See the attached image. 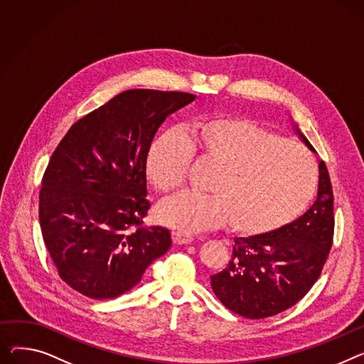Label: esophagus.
Segmentation results:
<instances>
[{
  "label": "esophagus",
  "instance_id": "obj_1",
  "mask_svg": "<svg viewBox=\"0 0 364 364\" xmlns=\"http://www.w3.org/2000/svg\"><path fill=\"white\" fill-rule=\"evenodd\" d=\"M193 240H195V238H193V235H190V234H184V232H180V231L173 232V241L176 245H188V243H191Z\"/></svg>",
  "mask_w": 364,
  "mask_h": 364
}]
</instances>
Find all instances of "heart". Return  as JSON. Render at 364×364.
Segmentation results:
<instances>
[{"mask_svg": "<svg viewBox=\"0 0 364 364\" xmlns=\"http://www.w3.org/2000/svg\"><path fill=\"white\" fill-rule=\"evenodd\" d=\"M191 154L212 159L208 193L183 191L158 208L161 223L202 231L227 223L243 234H260L289 223L310 200L316 165L300 143L243 117L199 119L184 130L159 136L146 173L159 193L177 190Z\"/></svg>", "mask_w": 364, "mask_h": 364, "instance_id": "obj_1", "label": "heart"}]
</instances>
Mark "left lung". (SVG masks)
Segmentation results:
<instances>
[{
    "label": "left lung",
    "instance_id": "8db88e82",
    "mask_svg": "<svg viewBox=\"0 0 364 364\" xmlns=\"http://www.w3.org/2000/svg\"><path fill=\"white\" fill-rule=\"evenodd\" d=\"M293 130L316 154L291 119ZM333 191L319 161L318 198L296 221L269 232L235 237L227 268L210 275L215 296L247 319L274 316L301 300L318 281L333 237Z\"/></svg>",
    "mask_w": 364,
    "mask_h": 364
}]
</instances>
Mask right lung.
<instances>
[{
  "label": "right lung",
  "instance_id": "1",
  "mask_svg": "<svg viewBox=\"0 0 364 364\" xmlns=\"http://www.w3.org/2000/svg\"><path fill=\"white\" fill-rule=\"evenodd\" d=\"M195 95L133 89L71 126L54 151L39 193L45 246L60 277L95 300L140 282L171 247L164 227H141L148 200L146 161L164 121Z\"/></svg>",
  "mask_w": 364,
  "mask_h": 364
}]
</instances>
